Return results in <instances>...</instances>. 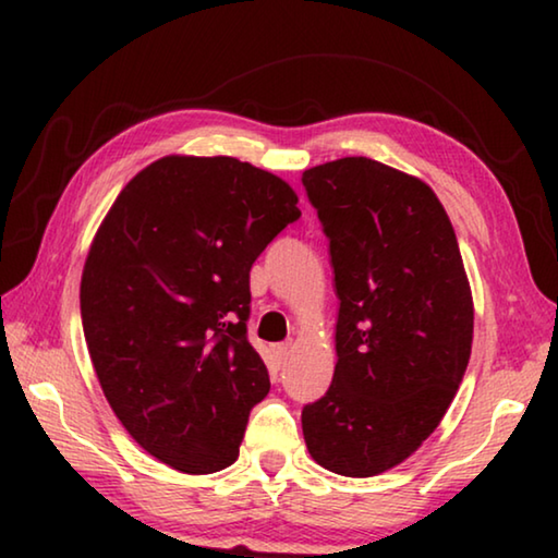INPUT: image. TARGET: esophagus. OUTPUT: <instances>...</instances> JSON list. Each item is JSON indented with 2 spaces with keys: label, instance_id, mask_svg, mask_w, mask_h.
I'll return each mask as SVG.
<instances>
[{
  "label": "esophagus",
  "instance_id": "34e87169",
  "mask_svg": "<svg viewBox=\"0 0 558 558\" xmlns=\"http://www.w3.org/2000/svg\"><path fill=\"white\" fill-rule=\"evenodd\" d=\"M290 352H292V347H290L288 342H286V344H278V347H272V354H276V362H278V366H286V362H288Z\"/></svg>",
  "mask_w": 558,
  "mask_h": 558
}]
</instances>
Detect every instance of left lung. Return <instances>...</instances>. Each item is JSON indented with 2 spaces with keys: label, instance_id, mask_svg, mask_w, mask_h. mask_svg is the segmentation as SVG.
<instances>
[{
  "label": "left lung",
  "instance_id": "1",
  "mask_svg": "<svg viewBox=\"0 0 558 558\" xmlns=\"http://www.w3.org/2000/svg\"><path fill=\"white\" fill-rule=\"evenodd\" d=\"M329 241L337 366L302 409L319 465L372 477L438 428L465 374L472 298L456 231L433 189L366 157L302 174Z\"/></svg>",
  "mask_w": 558,
  "mask_h": 558
}]
</instances>
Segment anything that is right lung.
I'll use <instances>...</instances> for the list:
<instances>
[{
	"label": "right lung",
	"instance_id": "right-lung-1",
	"mask_svg": "<svg viewBox=\"0 0 558 558\" xmlns=\"http://www.w3.org/2000/svg\"><path fill=\"white\" fill-rule=\"evenodd\" d=\"M276 174L165 157L122 189L90 245L81 317L102 393L149 456L189 475L239 458L270 391L248 342L251 266L300 219Z\"/></svg>",
	"mask_w": 558,
	"mask_h": 558
}]
</instances>
